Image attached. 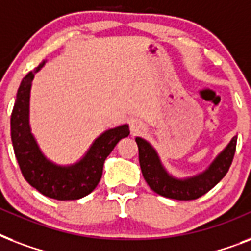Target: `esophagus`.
I'll list each match as a JSON object with an SVG mask.
<instances>
[{"instance_id": "obj_1", "label": "esophagus", "mask_w": 251, "mask_h": 251, "mask_svg": "<svg viewBox=\"0 0 251 251\" xmlns=\"http://www.w3.org/2000/svg\"><path fill=\"white\" fill-rule=\"evenodd\" d=\"M143 124L139 121H137V120H134V121H131V124H130V130L133 131V133H141L142 130H143Z\"/></svg>"}]
</instances>
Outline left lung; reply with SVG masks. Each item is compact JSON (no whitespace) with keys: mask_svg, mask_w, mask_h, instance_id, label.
I'll list each match as a JSON object with an SVG mask.
<instances>
[{"mask_svg":"<svg viewBox=\"0 0 251 251\" xmlns=\"http://www.w3.org/2000/svg\"><path fill=\"white\" fill-rule=\"evenodd\" d=\"M139 150V164L146 182L159 195L177 201H193L202 197L222 181L229 169L234 152L237 137H233L218 153L212 163L198 175L178 178L171 175L161 163L159 153L152 145L141 137L135 138Z\"/></svg>","mask_w":251,"mask_h":251,"instance_id":"8db88e82","label":"left lung"}]
</instances>
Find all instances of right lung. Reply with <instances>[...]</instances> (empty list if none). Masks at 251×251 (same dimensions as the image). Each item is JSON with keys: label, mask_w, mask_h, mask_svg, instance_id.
<instances>
[{"label": "right lung", "mask_w": 251, "mask_h": 251, "mask_svg": "<svg viewBox=\"0 0 251 251\" xmlns=\"http://www.w3.org/2000/svg\"><path fill=\"white\" fill-rule=\"evenodd\" d=\"M43 61L22 79L11 113V142L18 164L25 181L41 194L57 201H75L88 195L101 178L104 161L118 142L130 134L129 125L116 126L100 134L74 164L60 165L49 160L39 147L29 125V95L33 76Z\"/></svg>", "instance_id": "right-lung-1"}]
</instances>
